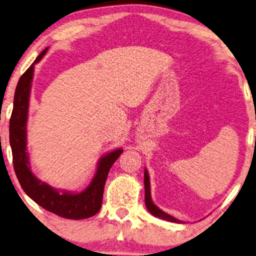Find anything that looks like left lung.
<instances>
[{"label": "left lung", "mask_w": 256, "mask_h": 256, "mask_svg": "<svg viewBox=\"0 0 256 256\" xmlns=\"http://www.w3.org/2000/svg\"><path fill=\"white\" fill-rule=\"evenodd\" d=\"M144 185H145V205H146V208L148 210V212L151 213L152 216L160 218V219L171 221V222H182V221H179L178 219H176V218L171 216L170 214L162 212V210L158 208V207L153 204L151 199V190H150V176L146 170L144 173Z\"/></svg>", "instance_id": "obj_1"}]
</instances>
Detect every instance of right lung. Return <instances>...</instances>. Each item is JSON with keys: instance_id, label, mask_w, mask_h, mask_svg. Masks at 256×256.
Segmentation results:
<instances>
[{"instance_id": "1", "label": "right lung", "mask_w": 256, "mask_h": 256, "mask_svg": "<svg viewBox=\"0 0 256 256\" xmlns=\"http://www.w3.org/2000/svg\"><path fill=\"white\" fill-rule=\"evenodd\" d=\"M46 50L48 48L38 54L35 62L20 78L16 86L14 108L9 122V140L12 152L14 170L23 190L40 207L66 219L80 220L94 216L100 210L108 171L122 154V150L118 148L102 156L92 182L80 193H60L34 176L26 152V120L34 66L42 60Z\"/></svg>"}]
</instances>
